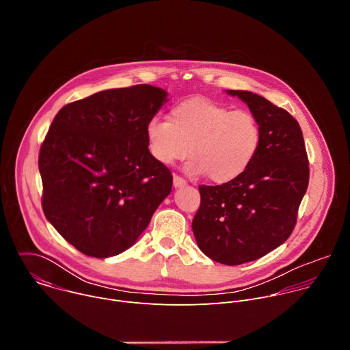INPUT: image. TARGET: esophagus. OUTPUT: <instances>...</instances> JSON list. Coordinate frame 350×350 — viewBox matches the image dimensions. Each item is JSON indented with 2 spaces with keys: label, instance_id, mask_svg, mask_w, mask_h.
<instances>
[{
  "label": "esophagus",
  "instance_id": "obj_1",
  "mask_svg": "<svg viewBox=\"0 0 350 350\" xmlns=\"http://www.w3.org/2000/svg\"><path fill=\"white\" fill-rule=\"evenodd\" d=\"M173 185H174L176 188H178V187H184V185H187V181H185L183 177H180V176L174 174V177H173Z\"/></svg>",
  "mask_w": 350,
  "mask_h": 350
}]
</instances>
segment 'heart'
Wrapping results in <instances>:
<instances>
[{"mask_svg": "<svg viewBox=\"0 0 350 350\" xmlns=\"http://www.w3.org/2000/svg\"><path fill=\"white\" fill-rule=\"evenodd\" d=\"M145 138L151 157L172 165L191 152L185 169L208 174L215 183H230L242 176L255 161L262 129L255 115L209 98H189L172 107L169 120L149 119Z\"/></svg>", "mask_w": 350, "mask_h": 350, "instance_id": "b5f03b06", "label": "heart"}]
</instances>
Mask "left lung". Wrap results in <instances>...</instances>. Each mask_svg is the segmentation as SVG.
Wrapping results in <instances>:
<instances>
[{
  "mask_svg": "<svg viewBox=\"0 0 350 350\" xmlns=\"http://www.w3.org/2000/svg\"><path fill=\"white\" fill-rule=\"evenodd\" d=\"M238 96L262 129L252 165L221 185H199L201 206L192 231L212 260L237 266L256 260L284 243L296 224L309 185V161L299 123L282 108L251 91Z\"/></svg>",
  "mask_w": 350,
  "mask_h": 350,
  "instance_id": "obj_1",
  "label": "left lung"
}]
</instances>
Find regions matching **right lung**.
Segmentation results:
<instances>
[{"label": "right lung", "mask_w": 350, "mask_h": 350, "mask_svg": "<svg viewBox=\"0 0 350 350\" xmlns=\"http://www.w3.org/2000/svg\"><path fill=\"white\" fill-rule=\"evenodd\" d=\"M167 101L159 87L99 91L65 105L40 148L42 211L81 254L105 259L135 243L173 176L148 151L145 126Z\"/></svg>", "instance_id": "1"}]
</instances>
